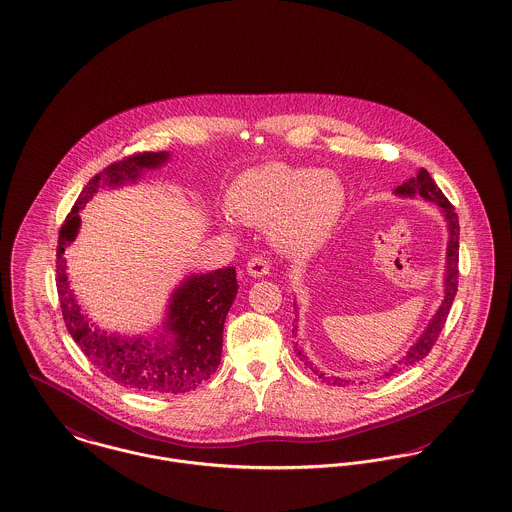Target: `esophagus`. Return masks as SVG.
Segmentation results:
<instances>
[{"label":"esophagus","instance_id":"34e87169","mask_svg":"<svg viewBox=\"0 0 512 512\" xmlns=\"http://www.w3.org/2000/svg\"><path fill=\"white\" fill-rule=\"evenodd\" d=\"M269 271H271V263H269L265 257H261V255L251 257L249 263H247V273L251 276H255V278L269 275Z\"/></svg>","mask_w":512,"mask_h":512}]
</instances>
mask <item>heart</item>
Returning <instances> with one entry per match:
<instances>
[{
  "instance_id": "1",
  "label": "heart",
  "mask_w": 512,
  "mask_h": 512,
  "mask_svg": "<svg viewBox=\"0 0 512 512\" xmlns=\"http://www.w3.org/2000/svg\"><path fill=\"white\" fill-rule=\"evenodd\" d=\"M228 204L239 220L269 226L278 247L308 253L341 220L345 187L331 171L267 163L237 177Z\"/></svg>"
}]
</instances>
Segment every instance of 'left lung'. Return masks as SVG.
<instances>
[{
  "mask_svg": "<svg viewBox=\"0 0 512 512\" xmlns=\"http://www.w3.org/2000/svg\"><path fill=\"white\" fill-rule=\"evenodd\" d=\"M395 195L399 197H419L429 200V202H436L448 222V247H446V273H444V300L440 304V308L436 310L431 323L427 325V329L423 331V335L419 337V341L409 349V353L405 354L397 364H394L386 376H392L395 372H399L403 366H409L417 360H423L427 354L431 353L444 323H446V317L450 314V308H452V302H454V296H456V290H458V251H460V224H458V214L454 210V206L448 202V198L442 195V191L438 189V185L434 183L433 177L429 175L427 169H419L417 177H411L409 181H405L403 185H399L395 189ZM296 333V329L292 331ZM298 351V349H296ZM300 358H306L302 351H298ZM306 364L308 358H306ZM317 374V370H315ZM319 378H323V374H319ZM333 380V386H345L349 384L347 380H341V378H329Z\"/></svg>",
  "mask_w": 512,
  "mask_h": 512,
  "instance_id": "left-lung-1",
  "label": "left lung"
}]
</instances>
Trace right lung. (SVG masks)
I'll return each instance as SVG.
<instances>
[{
    "label": "right lung",
    "instance_id": "add662e5",
    "mask_svg": "<svg viewBox=\"0 0 512 512\" xmlns=\"http://www.w3.org/2000/svg\"><path fill=\"white\" fill-rule=\"evenodd\" d=\"M167 152H144L99 171L83 187L60 228L56 251V288L66 327L83 354L120 386L152 394H185L208 380L222 358L224 321L237 294L236 269L191 275L175 288L163 331L156 339L120 337L101 331L81 312L70 290L64 251L79 230V210L103 187L134 183L142 171L161 167Z\"/></svg>",
    "mask_w": 512,
    "mask_h": 512
}]
</instances>
